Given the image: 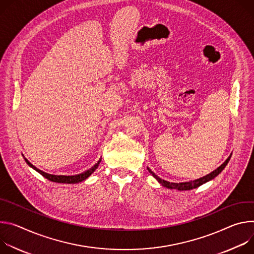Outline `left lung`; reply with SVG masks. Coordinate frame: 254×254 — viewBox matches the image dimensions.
<instances>
[{"label":"left lung","mask_w":254,"mask_h":254,"mask_svg":"<svg viewBox=\"0 0 254 254\" xmlns=\"http://www.w3.org/2000/svg\"><path fill=\"white\" fill-rule=\"evenodd\" d=\"M230 157H231V155L225 160V162L223 163V164H221L217 170H215V171H213L211 174H209V175H207V176H205V177H203V178H201V179H198V180H194V181H190V182H186V183H170V182H167V181H164V180H161L159 177H157L153 172H151V170H149L148 168V172L150 173V175H152L153 177H154V179H156V181L159 183V184H161L163 187H165V188H167V189H171V190H173V189H175V190H192V189H195V188H198V187H200V186H202L203 184H205V183H207V182H209V181H211V180H213L214 178H216L223 170L225 168V166L227 165V163L229 162V160H230Z\"/></svg>","instance_id":"left-lung-1"}]
</instances>
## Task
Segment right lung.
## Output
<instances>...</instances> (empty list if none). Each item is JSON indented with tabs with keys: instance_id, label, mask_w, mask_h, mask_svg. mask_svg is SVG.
Returning <instances> with one entry per match:
<instances>
[{
	"instance_id": "obj_1",
	"label": "right lung",
	"mask_w": 254,
	"mask_h": 254,
	"mask_svg": "<svg viewBox=\"0 0 254 254\" xmlns=\"http://www.w3.org/2000/svg\"><path fill=\"white\" fill-rule=\"evenodd\" d=\"M25 161L27 162V164L29 165L30 167H32L33 170H35L37 173H39L42 177H44L45 179H47L48 181L50 182H53V183H61V184H77V183H80L84 180H87L96 170L98 168L100 162H101V159L93 166L91 167L90 170L83 172L81 174H78V175H74V176H55V175H50V174H47V173H44L42 171H40L39 168H37L36 166H34L31 162L28 161L26 158H25Z\"/></svg>"
}]
</instances>
